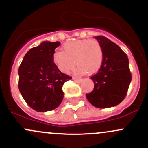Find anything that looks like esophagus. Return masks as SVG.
Returning <instances> with one entry per match:
<instances>
[{
	"label": "esophagus",
	"instance_id": "1",
	"mask_svg": "<svg viewBox=\"0 0 148 148\" xmlns=\"http://www.w3.org/2000/svg\"><path fill=\"white\" fill-rule=\"evenodd\" d=\"M73 80H74L75 82H77V83H81L82 79L81 78H76V77H73Z\"/></svg>",
	"mask_w": 148,
	"mask_h": 148
}]
</instances>
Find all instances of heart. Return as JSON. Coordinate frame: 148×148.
I'll return each mask as SVG.
<instances>
[{
    "label": "heart",
    "mask_w": 148,
    "mask_h": 148,
    "mask_svg": "<svg viewBox=\"0 0 148 148\" xmlns=\"http://www.w3.org/2000/svg\"><path fill=\"white\" fill-rule=\"evenodd\" d=\"M103 52L100 43L95 40H77L64 44L63 50L52 55L54 64L62 72L67 74L75 66L79 74H94L100 69Z\"/></svg>",
    "instance_id": "1"
}]
</instances>
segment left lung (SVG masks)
<instances>
[{"instance_id": "left-lung-1", "label": "left lung", "mask_w": 148, "mask_h": 148, "mask_svg": "<svg viewBox=\"0 0 148 148\" xmlns=\"http://www.w3.org/2000/svg\"><path fill=\"white\" fill-rule=\"evenodd\" d=\"M101 45L103 60L100 69L91 77L94 88L86 94L87 100L99 108L119 105L125 97L132 76L127 55L106 37H94Z\"/></svg>"}]
</instances>
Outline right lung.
Wrapping results in <instances>:
<instances>
[{
	"label": "right lung",
	"mask_w": 148,
	"mask_h": 148,
	"mask_svg": "<svg viewBox=\"0 0 148 148\" xmlns=\"http://www.w3.org/2000/svg\"><path fill=\"white\" fill-rule=\"evenodd\" d=\"M60 42L44 41L25 55L19 69L18 88L25 102L38 112L52 111L61 104L62 86L71 77L62 73L52 60Z\"/></svg>",
	"instance_id": "add662e5"
}]
</instances>
